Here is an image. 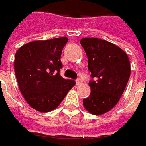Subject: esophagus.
Wrapping results in <instances>:
<instances>
[{
    "label": "esophagus",
    "instance_id": "obj_1",
    "mask_svg": "<svg viewBox=\"0 0 146 146\" xmlns=\"http://www.w3.org/2000/svg\"><path fill=\"white\" fill-rule=\"evenodd\" d=\"M82 83V80H81V79L80 78H78L76 80V84L77 85H79V84H80Z\"/></svg>",
    "mask_w": 146,
    "mask_h": 146
}]
</instances>
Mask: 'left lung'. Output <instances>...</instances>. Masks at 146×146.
Segmentation results:
<instances>
[{
  "mask_svg": "<svg viewBox=\"0 0 146 146\" xmlns=\"http://www.w3.org/2000/svg\"><path fill=\"white\" fill-rule=\"evenodd\" d=\"M80 44L88 57L91 72V93L83 99V105L94 115L110 111L117 104L131 75L127 53L109 42L95 38H84Z\"/></svg>",
  "mask_w": 146,
  "mask_h": 146,
  "instance_id": "obj_1",
  "label": "left lung"
}]
</instances>
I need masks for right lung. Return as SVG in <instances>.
<instances>
[{
    "label": "right lung",
    "mask_w": 146,
    "mask_h": 146,
    "mask_svg": "<svg viewBox=\"0 0 146 146\" xmlns=\"http://www.w3.org/2000/svg\"><path fill=\"white\" fill-rule=\"evenodd\" d=\"M66 37L33 41L19 49L15 57V73L27 103L35 110L48 113L59 105L76 81L64 79L61 55L67 43Z\"/></svg>",
    "instance_id": "obj_1"
}]
</instances>
